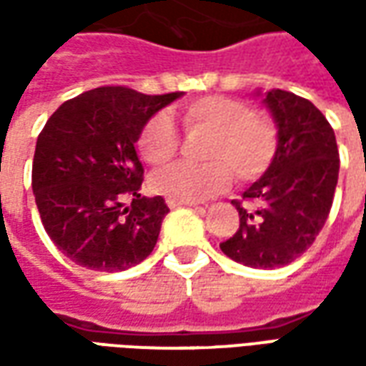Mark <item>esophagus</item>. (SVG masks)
I'll return each instance as SVG.
<instances>
[{"label":"esophagus","instance_id":"1","mask_svg":"<svg viewBox=\"0 0 366 366\" xmlns=\"http://www.w3.org/2000/svg\"><path fill=\"white\" fill-rule=\"evenodd\" d=\"M168 207H180V206H194L192 202H178V199H167Z\"/></svg>","mask_w":366,"mask_h":366}]
</instances>
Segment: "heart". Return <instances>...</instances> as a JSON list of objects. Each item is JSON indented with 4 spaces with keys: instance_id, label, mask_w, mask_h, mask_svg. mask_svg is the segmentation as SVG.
<instances>
[{
    "instance_id": "obj_1",
    "label": "heart",
    "mask_w": 366,
    "mask_h": 366,
    "mask_svg": "<svg viewBox=\"0 0 366 366\" xmlns=\"http://www.w3.org/2000/svg\"><path fill=\"white\" fill-rule=\"evenodd\" d=\"M184 131L207 133L204 164L176 162L152 172L151 188L178 202H199L227 190L233 172L241 182L261 178L276 159L278 129L269 115L249 109L241 99L204 96L184 105ZM137 149L149 164H164L180 149V135L167 113H154L137 137Z\"/></svg>"
}]
</instances>
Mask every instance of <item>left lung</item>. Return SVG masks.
<instances>
[{
	"mask_svg": "<svg viewBox=\"0 0 366 366\" xmlns=\"http://www.w3.org/2000/svg\"><path fill=\"white\" fill-rule=\"evenodd\" d=\"M278 127L272 167L231 204L239 229L219 243L235 262L280 269L306 253L327 222L339 176L335 133L310 99L292 92L264 96Z\"/></svg>",
	"mask_w": 366,
	"mask_h": 366,
	"instance_id": "obj_1",
	"label": "left lung"
}]
</instances>
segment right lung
<instances>
[{
	"label": "right lung",
	"mask_w": 366,
	"mask_h": 366,
	"mask_svg": "<svg viewBox=\"0 0 366 366\" xmlns=\"http://www.w3.org/2000/svg\"><path fill=\"white\" fill-rule=\"evenodd\" d=\"M180 96L102 86L49 117L36 139L33 194L44 231L70 261L117 272L152 253L170 209L162 196H141L135 143L149 117Z\"/></svg>",
	"instance_id": "add662e5"
}]
</instances>
